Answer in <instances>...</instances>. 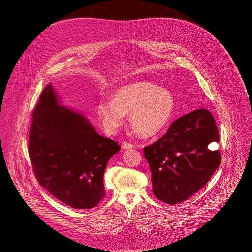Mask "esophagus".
<instances>
[{
  "label": "esophagus",
  "instance_id": "esophagus-1",
  "mask_svg": "<svg viewBox=\"0 0 252 252\" xmlns=\"http://www.w3.org/2000/svg\"><path fill=\"white\" fill-rule=\"evenodd\" d=\"M133 144H129V143H127V142H124L123 144H122V147L124 148V149H131L133 148Z\"/></svg>",
  "mask_w": 252,
  "mask_h": 252
}]
</instances>
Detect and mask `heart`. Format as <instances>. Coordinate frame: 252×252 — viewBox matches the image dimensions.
I'll use <instances>...</instances> for the list:
<instances>
[{"instance_id": "b5f03b06", "label": "heart", "mask_w": 252, "mask_h": 252, "mask_svg": "<svg viewBox=\"0 0 252 252\" xmlns=\"http://www.w3.org/2000/svg\"><path fill=\"white\" fill-rule=\"evenodd\" d=\"M175 109V101L167 89L147 81L125 85L115 91L113 100H101L96 113L104 130L115 134L129 113L130 122L144 136L161 131Z\"/></svg>"}]
</instances>
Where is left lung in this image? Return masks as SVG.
Here are the masks:
<instances>
[{
    "instance_id": "obj_1",
    "label": "left lung",
    "mask_w": 252,
    "mask_h": 252,
    "mask_svg": "<svg viewBox=\"0 0 252 252\" xmlns=\"http://www.w3.org/2000/svg\"><path fill=\"white\" fill-rule=\"evenodd\" d=\"M213 142H219L216 121L200 108L177 119L163 137L144 147L157 198L180 203L206 185L221 162L220 152L208 147Z\"/></svg>"
}]
</instances>
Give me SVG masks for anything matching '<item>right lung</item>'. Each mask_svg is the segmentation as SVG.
<instances>
[{"instance_id": "right-lung-1", "label": "right lung", "mask_w": 252, "mask_h": 252, "mask_svg": "<svg viewBox=\"0 0 252 252\" xmlns=\"http://www.w3.org/2000/svg\"><path fill=\"white\" fill-rule=\"evenodd\" d=\"M120 151L82 113L61 106L49 83L33 113L29 157L39 184L73 209H91L105 196L108 160Z\"/></svg>"}]
</instances>
